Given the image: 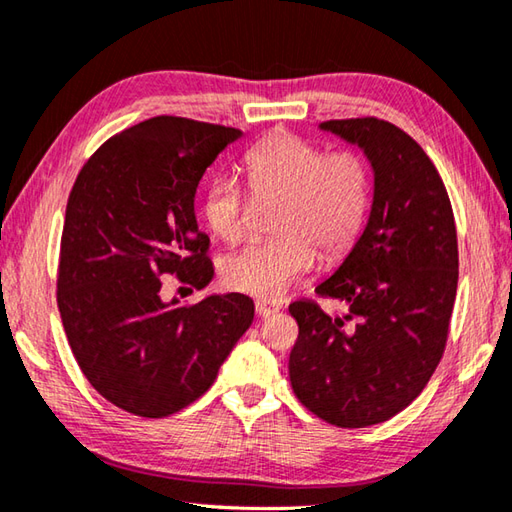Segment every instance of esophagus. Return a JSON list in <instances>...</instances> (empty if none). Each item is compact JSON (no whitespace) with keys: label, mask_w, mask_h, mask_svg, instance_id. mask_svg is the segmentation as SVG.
<instances>
[{"label":"esophagus","mask_w":512,"mask_h":512,"mask_svg":"<svg viewBox=\"0 0 512 512\" xmlns=\"http://www.w3.org/2000/svg\"><path fill=\"white\" fill-rule=\"evenodd\" d=\"M255 313H257V317H262V319L273 317V315L279 313V306L275 302H266V299H257Z\"/></svg>","instance_id":"34e87169"}]
</instances>
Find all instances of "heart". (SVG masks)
I'll return each mask as SVG.
<instances>
[{
	"label": "heart",
	"instance_id": "1",
	"mask_svg": "<svg viewBox=\"0 0 512 512\" xmlns=\"http://www.w3.org/2000/svg\"><path fill=\"white\" fill-rule=\"evenodd\" d=\"M248 186L257 197H282L268 242L224 257L222 282L237 293L279 299L315 268L317 253L339 257L353 246L370 206V173L355 153L328 155L297 135H275L244 157ZM204 217L226 244L246 235V197L228 175H217L204 193Z\"/></svg>",
	"mask_w": 512,
	"mask_h": 512
}]
</instances>
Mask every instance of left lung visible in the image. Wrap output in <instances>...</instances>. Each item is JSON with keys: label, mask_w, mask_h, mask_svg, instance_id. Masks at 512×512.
Returning <instances> with one entry per match:
<instances>
[{"label": "left lung", "mask_w": 512, "mask_h": 512, "mask_svg": "<svg viewBox=\"0 0 512 512\" xmlns=\"http://www.w3.org/2000/svg\"><path fill=\"white\" fill-rule=\"evenodd\" d=\"M319 130L362 148L375 177L362 237L317 286L358 324L346 331L315 302L290 304L299 337L288 373L310 413L366 428L413 402L444 355L459 277L455 217L437 168L402 128L362 117Z\"/></svg>", "instance_id": "left-lung-1"}]
</instances>
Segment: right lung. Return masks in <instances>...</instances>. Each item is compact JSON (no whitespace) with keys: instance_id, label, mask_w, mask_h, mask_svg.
I'll use <instances>...</instances> for the list:
<instances>
[{"instance_id":"right-lung-1","label":"right lung","mask_w":512,"mask_h":512,"mask_svg":"<svg viewBox=\"0 0 512 512\" xmlns=\"http://www.w3.org/2000/svg\"><path fill=\"white\" fill-rule=\"evenodd\" d=\"M244 133L153 117L110 137L70 190L57 306L68 344L99 395L139 417H168L215 382L253 324L242 293L193 306L162 299V275L206 288L215 275L195 217L206 168Z\"/></svg>"}]
</instances>
